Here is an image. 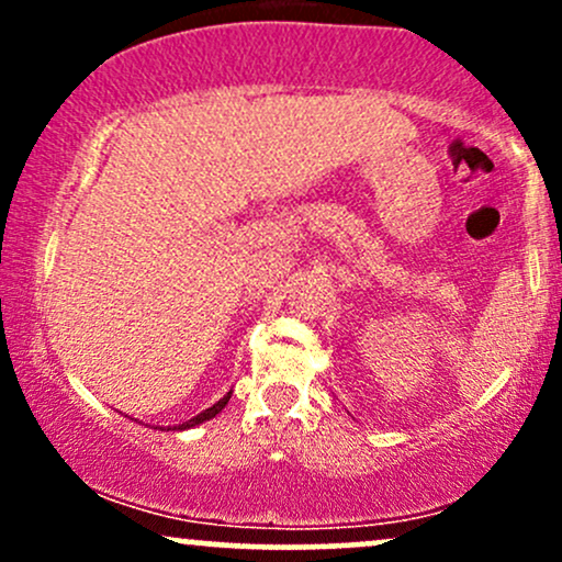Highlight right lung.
Returning a JSON list of instances; mask_svg holds the SVG:
<instances>
[{
	"label": "right lung",
	"mask_w": 562,
	"mask_h": 562,
	"mask_svg": "<svg viewBox=\"0 0 562 562\" xmlns=\"http://www.w3.org/2000/svg\"><path fill=\"white\" fill-rule=\"evenodd\" d=\"M229 396H232V393H227V396H224V398H218V402H216L214 406H209V409H205V412H200V415H195V417H192V420H187V423H182V425H177V428H173V430L195 428V425H200V423H205V420H211V417H216V415H218V412H222V409H224V406H227V402H229Z\"/></svg>",
	"instance_id": "right-lung-1"
}]
</instances>
